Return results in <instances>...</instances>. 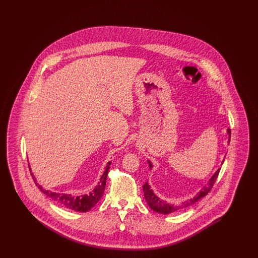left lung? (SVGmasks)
<instances>
[{"mask_svg": "<svg viewBox=\"0 0 258 258\" xmlns=\"http://www.w3.org/2000/svg\"><path fill=\"white\" fill-rule=\"evenodd\" d=\"M227 135H228V142L230 141V136H231V131L230 128H227L226 131ZM224 161V160H223ZM223 161L221 162V165L223 163ZM148 163H149V166H150V169L153 168V164L150 160H148ZM221 168H219L217 171L215 172L213 174V176L210 178L209 180L208 184L205 185L200 191L197 192V196L194 197V198H190L189 200H186L184 202H182L181 204H178V205H173V204H169L167 203L166 201L160 199V197H157V195H155V192L153 191V189L151 188V185L146 183V184L143 185V191H144V197L147 201L148 205L149 207L152 209L153 211L157 212V213H160V214H163V215H168V214H171V213H175V212H178L182 209L187 208L188 206L190 205H194L195 203H197V201L202 198V197H205L208 195L209 191L211 190V188L213 187V185L215 184L218 176H219V173H220Z\"/></svg>", "mask_w": 258, "mask_h": 258, "instance_id": "1", "label": "left lung"}]
</instances>
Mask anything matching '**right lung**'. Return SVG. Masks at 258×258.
I'll return each instance as SVG.
<instances>
[{
    "label": "right lung",
    "mask_w": 258,
    "mask_h": 258,
    "mask_svg": "<svg viewBox=\"0 0 258 258\" xmlns=\"http://www.w3.org/2000/svg\"><path fill=\"white\" fill-rule=\"evenodd\" d=\"M111 161L107 162L105 169L102 173L98 185L88 195L84 196H79V197H73L72 195L69 194H59V192H52L49 190L44 189L41 185L37 184L36 177L34 176V174L32 173V170L30 168L31 175L35 181V183L37 185V187L47 197H50L51 199H53L54 201H56L58 204H60L64 208L70 209V210H74L75 212H81V213H85L90 211L93 208L98 201L99 199L102 197V195L104 192V188H105V184H106V178H107V174L108 170L110 168ZM30 166V165H29Z\"/></svg>",
    "instance_id": "obj_1"
}]
</instances>
